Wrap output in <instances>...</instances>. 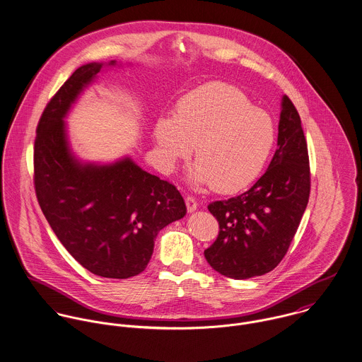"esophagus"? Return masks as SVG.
<instances>
[{"mask_svg":"<svg viewBox=\"0 0 362 362\" xmlns=\"http://www.w3.org/2000/svg\"><path fill=\"white\" fill-rule=\"evenodd\" d=\"M186 206H187L189 212H193V211H196L199 208V202L193 196H187L186 197Z\"/></svg>","mask_w":362,"mask_h":362,"instance_id":"1","label":"esophagus"}]
</instances>
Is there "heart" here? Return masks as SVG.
Masks as SVG:
<instances>
[{
  "label": "heart",
  "instance_id": "1",
  "mask_svg": "<svg viewBox=\"0 0 362 362\" xmlns=\"http://www.w3.org/2000/svg\"><path fill=\"white\" fill-rule=\"evenodd\" d=\"M154 139L165 168H175L194 146L193 180L232 193L259 176L276 130L269 114L254 107L238 88L216 81L180 98L175 115L158 117Z\"/></svg>",
  "mask_w": 362,
  "mask_h": 362
}]
</instances>
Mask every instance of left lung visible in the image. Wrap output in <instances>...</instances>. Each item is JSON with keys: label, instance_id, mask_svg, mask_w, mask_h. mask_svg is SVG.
Returning <instances> with one entry per match:
<instances>
[{"label": "left lung", "instance_id": "8db88e82", "mask_svg": "<svg viewBox=\"0 0 362 362\" xmlns=\"http://www.w3.org/2000/svg\"><path fill=\"white\" fill-rule=\"evenodd\" d=\"M310 190V160L301 119L291 100L283 95L278 148L267 172L240 196L208 205L219 223V233L204 251L206 262L232 279L271 272L297 232Z\"/></svg>", "mask_w": 362, "mask_h": 362}]
</instances>
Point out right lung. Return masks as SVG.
I'll use <instances>...</instances> for the list:
<instances>
[{
    "mask_svg": "<svg viewBox=\"0 0 362 362\" xmlns=\"http://www.w3.org/2000/svg\"><path fill=\"white\" fill-rule=\"evenodd\" d=\"M101 68H78L47 104L35 140V189L51 229L83 268L127 279L146 269L158 232L183 218L186 205L172 183L127 157L95 165L72 154L64 118Z\"/></svg>",
    "mask_w": 362,
    "mask_h": 362,
    "instance_id": "1",
    "label": "right lung"
}]
</instances>
